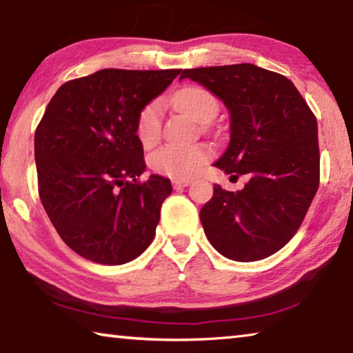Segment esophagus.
I'll return each instance as SVG.
<instances>
[{"instance_id": "1", "label": "esophagus", "mask_w": 353, "mask_h": 353, "mask_svg": "<svg viewBox=\"0 0 353 353\" xmlns=\"http://www.w3.org/2000/svg\"><path fill=\"white\" fill-rule=\"evenodd\" d=\"M172 185H174V188H182L190 185V181H188V179H174V181H172Z\"/></svg>"}]
</instances>
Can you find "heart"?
<instances>
[{
	"label": "heart",
	"mask_w": 353,
	"mask_h": 353,
	"mask_svg": "<svg viewBox=\"0 0 353 353\" xmlns=\"http://www.w3.org/2000/svg\"><path fill=\"white\" fill-rule=\"evenodd\" d=\"M171 102L201 125L210 123L219 112V102L214 94L201 86H185L172 94ZM163 105L160 101L148 102L139 112L136 134L143 147H150L158 141L161 132ZM212 150L206 143H188L176 145L166 143L152 153L150 166L160 174L172 179H188L196 176L201 168L211 160Z\"/></svg>",
	"instance_id": "obj_1"
}]
</instances>
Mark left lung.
I'll use <instances>...</instances> for the list:
<instances>
[{"mask_svg": "<svg viewBox=\"0 0 353 353\" xmlns=\"http://www.w3.org/2000/svg\"><path fill=\"white\" fill-rule=\"evenodd\" d=\"M230 113V143L216 168L248 174L238 192L214 185L200 219L208 240L238 262L265 259L294 236L320 183L316 118L286 77L252 63L183 70Z\"/></svg>", "mask_w": 353, "mask_h": 353, "instance_id": "8db88e82", "label": "left lung"}]
</instances>
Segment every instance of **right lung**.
Here are the masks:
<instances>
[{"mask_svg": "<svg viewBox=\"0 0 353 353\" xmlns=\"http://www.w3.org/2000/svg\"><path fill=\"white\" fill-rule=\"evenodd\" d=\"M181 70L103 68L63 83L34 131L38 193L54 228L84 259L120 265L150 245L170 179L145 171L139 112Z\"/></svg>", "mask_w": 353, "mask_h": 353, "instance_id": "right-lung-1", "label": "right lung"}]
</instances>
